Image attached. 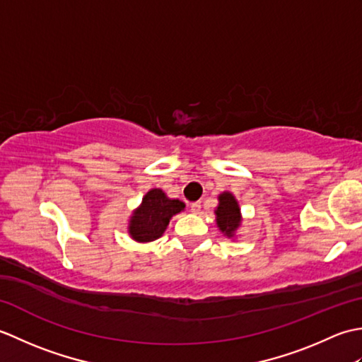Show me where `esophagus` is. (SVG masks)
Masks as SVG:
<instances>
[{
  "label": "esophagus",
  "instance_id": "obj_1",
  "mask_svg": "<svg viewBox=\"0 0 362 362\" xmlns=\"http://www.w3.org/2000/svg\"><path fill=\"white\" fill-rule=\"evenodd\" d=\"M201 210H202L201 202H193V204H191V211H193L194 214H199V213H201Z\"/></svg>",
  "mask_w": 362,
  "mask_h": 362
}]
</instances>
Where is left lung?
Instances as JSON below:
<instances>
[{
	"mask_svg": "<svg viewBox=\"0 0 362 362\" xmlns=\"http://www.w3.org/2000/svg\"><path fill=\"white\" fill-rule=\"evenodd\" d=\"M218 206L214 210V216H216V226L221 230V233L227 236L228 240L236 238V232L241 228L243 224V214L240 204H238L236 197L230 191H224L218 196Z\"/></svg>",
	"mask_w": 362,
	"mask_h": 362,
	"instance_id": "1",
	"label": "left lung"
}]
</instances>
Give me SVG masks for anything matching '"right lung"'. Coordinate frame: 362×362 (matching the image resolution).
<instances>
[{
  "instance_id": "add662e5",
  "label": "right lung",
  "mask_w": 362,
  "mask_h": 362,
  "mask_svg": "<svg viewBox=\"0 0 362 362\" xmlns=\"http://www.w3.org/2000/svg\"><path fill=\"white\" fill-rule=\"evenodd\" d=\"M185 210L179 199L168 197L163 189L152 188L143 196L141 204L129 216L127 232L136 243H152L163 236L173 216Z\"/></svg>"
}]
</instances>
